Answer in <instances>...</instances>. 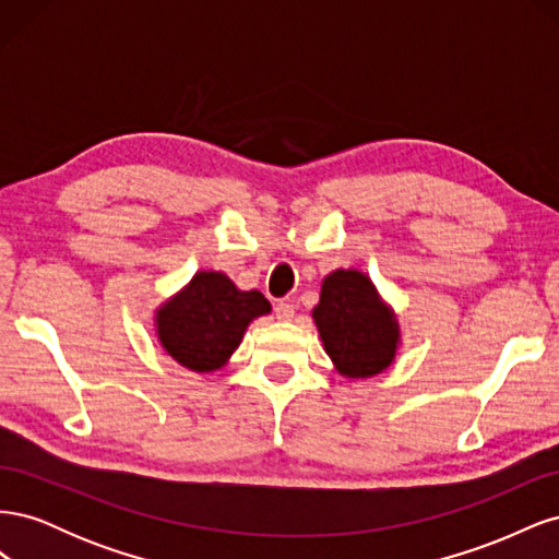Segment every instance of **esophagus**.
Returning <instances> with one entry per match:
<instances>
[{
	"mask_svg": "<svg viewBox=\"0 0 559 559\" xmlns=\"http://www.w3.org/2000/svg\"><path fill=\"white\" fill-rule=\"evenodd\" d=\"M294 312H296V308H294V302H289V300H280L277 306H275V314H277V319H292L294 317Z\"/></svg>",
	"mask_w": 559,
	"mask_h": 559,
	"instance_id": "1",
	"label": "esophagus"
}]
</instances>
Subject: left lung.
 Returning <instances> with one entry per match:
<instances>
[{
	"label": "left lung",
	"instance_id": "obj_1",
	"mask_svg": "<svg viewBox=\"0 0 559 559\" xmlns=\"http://www.w3.org/2000/svg\"><path fill=\"white\" fill-rule=\"evenodd\" d=\"M312 317L343 376L368 378L392 364L396 321L380 302L376 286L357 270H335L324 280Z\"/></svg>",
	"mask_w": 559,
	"mask_h": 559
}]
</instances>
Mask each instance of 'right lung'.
Masks as SVG:
<instances>
[{
	"mask_svg": "<svg viewBox=\"0 0 559 559\" xmlns=\"http://www.w3.org/2000/svg\"><path fill=\"white\" fill-rule=\"evenodd\" d=\"M270 312L261 292H240L222 273H198L158 312V337L181 366L205 373L226 364L253 317Z\"/></svg>",
	"mask_w": 559,
	"mask_h": 559,
	"instance_id": "1",
	"label": "right lung"
}]
</instances>
